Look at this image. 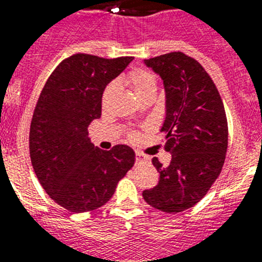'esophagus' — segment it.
<instances>
[{
    "instance_id": "obj_1",
    "label": "esophagus",
    "mask_w": 262,
    "mask_h": 262,
    "mask_svg": "<svg viewBox=\"0 0 262 262\" xmlns=\"http://www.w3.org/2000/svg\"><path fill=\"white\" fill-rule=\"evenodd\" d=\"M151 161V159L148 156H144V155L139 154V152H136V163H149Z\"/></svg>"
}]
</instances>
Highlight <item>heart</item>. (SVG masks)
Listing matches in <instances>:
<instances>
[{
  "instance_id": "heart-1",
  "label": "heart",
  "mask_w": 262,
  "mask_h": 262,
  "mask_svg": "<svg viewBox=\"0 0 262 262\" xmlns=\"http://www.w3.org/2000/svg\"><path fill=\"white\" fill-rule=\"evenodd\" d=\"M126 84L131 88V90L134 92V94L136 96V98L140 101V99L145 98L148 96H155L157 92V81L155 75L152 72L147 71V69L138 68L129 71L128 73L124 77ZM114 85H108L102 93V105H106L108 101V98L111 97L113 92H114ZM128 139L131 140H135L138 138V134L135 131H128L127 134Z\"/></svg>"
}]
</instances>
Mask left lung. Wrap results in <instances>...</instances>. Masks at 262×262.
<instances>
[{"label": "left lung", "mask_w": 262, "mask_h": 262, "mask_svg": "<svg viewBox=\"0 0 262 262\" xmlns=\"http://www.w3.org/2000/svg\"><path fill=\"white\" fill-rule=\"evenodd\" d=\"M164 80L166 118L163 143L172 154L170 165L157 157L154 189L143 198L160 211L176 214L190 209L207 194L222 172L228 147V124L216 85L200 62L181 51L145 60Z\"/></svg>", "instance_id": "obj_1"}]
</instances>
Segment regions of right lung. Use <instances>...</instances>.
I'll return each instance as SVG.
<instances>
[{"label":"right lung","mask_w":262,"mask_h":262,"mask_svg":"<svg viewBox=\"0 0 262 262\" xmlns=\"http://www.w3.org/2000/svg\"><path fill=\"white\" fill-rule=\"evenodd\" d=\"M133 59L73 53L39 96L29 136L32 168L48 195L68 211H93L107 203L135 163L127 145L102 151L88 136L89 124L101 117L103 89Z\"/></svg>","instance_id":"add662e5"}]
</instances>
